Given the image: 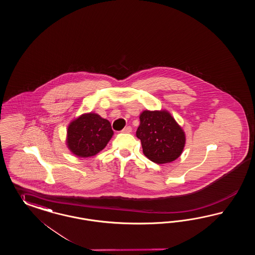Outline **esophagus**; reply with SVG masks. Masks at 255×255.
I'll list each match as a JSON object with an SVG mask.
<instances>
[{
  "mask_svg": "<svg viewBox=\"0 0 255 255\" xmlns=\"http://www.w3.org/2000/svg\"><path fill=\"white\" fill-rule=\"evenodd\" d=\"M132 132V127L131 126H127L123 130V132Z\"/></svg>",
  "mask_w": 255,
  "mask_h": 255,
  "instance_id": "esophagus-1",
  "label": "esophagus"
}]
</instances>
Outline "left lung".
Listing matches in <instances>:
<instances>
[{"label": "left lung", "instance_id": "8db88e82", "mask_svg": "<svg viewBox=\"0 0 255 255\" xmlns=\"http://www.w3.org/2000/svg\"><path fill=\"white\" fill-rule=\"evenodd\" d=\"M136 136L140 139L143 153L157 164L178 158L185 147V134L174 118L166 110H145L140 114Z\"/></svg>", "mask_w": 255, "mask_h": 255}]
</instances>
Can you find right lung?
Wrapping results in <instances>:
<instances>
[{"label":"right lung","mask_w":255,"mask_h":255,"mask_svg":"<svg viewBox=\"0 0 255 255\" xmlns=\"http://www.w3.org/2000/svg\"><path fill=\"white\" fill-rule=\"evenodd\" d=\"M113 133L110 123L100 115L83 114L70 123L67 145L73 154L89 157L105 149Z\"/></svg>","instance_id":"right-lung-1"}]
</instances>
